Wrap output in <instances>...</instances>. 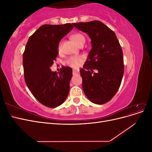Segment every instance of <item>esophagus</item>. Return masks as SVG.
I'll use <instances>...</instances> for the list:
<instances>
[{"label":"esophagus","mask_w":152,"mask_h":152,"mask_svg":"<svg viewBox=\"0 0 152 152\" xmlns=\"http://www.w3.org/2000/svg\"><path fill=\"white\" fill-rule=\"evenodd\" d=\"M79 73V70H73V75H75L77 74V73Z\"/></svg>","instance_id":"obj_1"}]
</instances>
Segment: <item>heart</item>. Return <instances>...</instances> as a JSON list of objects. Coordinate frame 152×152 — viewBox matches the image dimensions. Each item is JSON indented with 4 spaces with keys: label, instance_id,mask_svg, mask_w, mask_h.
Segmentation results:
<instances>
[{
    "label": "heart",
    "instance_id": "obj_1",
    "mask_svg": "<svg viewBox=\"0 0 152 152\" xmlns=\"http://www.w3.org/2000/svg\"><path fill=\"white\" fill-rule=\"evenodd\" d=\"M72 39L77 45H79L82 42H85L84 36L80 33H76L75 34H73L72 36ZM61 44L60 43L59 44V47H58L59 49H61ZM82 62V58L80 56L71 57L69 58L67 61V63L68 65L73 68H77L78 66H79Z\"/></svg>",
    "mask_w": 152,
    "mask_h": 152
}]
</instances>
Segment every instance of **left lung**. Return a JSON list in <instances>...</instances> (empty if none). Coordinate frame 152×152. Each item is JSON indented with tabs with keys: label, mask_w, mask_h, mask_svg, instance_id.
Instances as JSON below:
<instances>
[{
	"label": "left lung",
	"mask_w": 152,
	"mask_h": 152,
	"mask_svg": "<svg viewBox=\"0 0 152 152\" xmlns=\"http://www.w3.org/2000/svg\"><path fill=\"white\" fill-rule=\"evenodd\" d=\"M73 24L91 39L92 48L80 70L83 91L91 102L104 104L117 93L121 84L124 72L121 46L114 31L102 22Z\"/></svg>",
	"instance_id": "obj_1"
}]
</instances>
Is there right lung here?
Masks as SVG:
<instances>
[{
    "mask_svg": "<svg viewBox=\"0 0 152 152\" xmlns=\"http://www.w3.org/2000/svg\"><path fill=\"white\" fill-rule=\"evenodd\" d=\"M73 28L70 23L44 25L26 43L23 56L26 86L39 102L49 108L61 105L67 98L72 77L70 67H62L59 74L50 69L58 54L60 40Z\"/></svg>",
    "mask_w": 152,
    "mask_h": 152,
    "instance_id": "1",
    "label": "right lung"
}]
</instances>
